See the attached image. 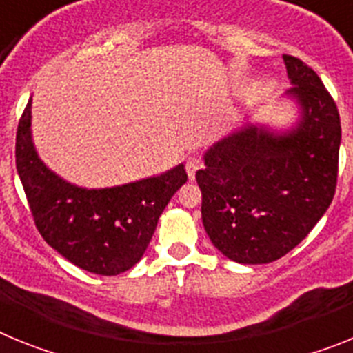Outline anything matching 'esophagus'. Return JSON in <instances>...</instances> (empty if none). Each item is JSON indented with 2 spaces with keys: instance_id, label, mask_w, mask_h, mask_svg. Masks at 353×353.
I'll use <instances>...</instances> for the list:
<instances>
[{
  "instance_id": "esophagus-1",
  "label": "esophagus",
  "mask_w": 353,
  "mask_h": 353,
  "mask_svg": "<svg viewBox=\"0 0 353 353\" xmlns=\"http://www.w3.org/2000/svg\"><path fill=\"white\" fill-rule=\"evenodd\" d=\"M201 166H203V162H201V159L199 157H196V155H192V157L187 159L185 170H187V174H189V179L194 180L196 171H198Z\"/></svg>"
}]
</instances>
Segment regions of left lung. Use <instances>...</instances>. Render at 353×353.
<instances>
[{
    "instance_id": "8db88e82",
    "label": "left lung",
    "mask_w": 353,
    "mask_h": 353,
    "mask_svg": "<svg viewBox=\"0 0 353 353\" xmlns=\"http://www.w3.org/2000/svg\"><path fill=\"white\" fill-rule=\"evenodd\" d=\"M299 108L292 127L248 123L205 152L196 180L212 244L236 263L279 260L307 236L334 198L341 123L316 72L283 54Z\"/></svg>"
}]
</instances>
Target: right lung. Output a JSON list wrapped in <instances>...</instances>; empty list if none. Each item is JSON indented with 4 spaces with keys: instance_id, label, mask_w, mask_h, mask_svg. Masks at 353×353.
<instances>
[{
    "instance_id": "1",
    "label": "right lung",
    "mask_w": 353,
    "mask_h": 353,
    "mask_svg": "<svg viewBox=\"0 0 353 353\" xmlns=\"http://www.w3.org/2000/svg\"><path fill=\"white\" fill-rule=\"evenodd\" d=\"M15 166L43 240L70 263L101 276L125 272L141 260L159 217L187 182L183 164L104 189L67 182L37 154L31 138V99L19 120Z\"/></svg>"
}]
</instances>
